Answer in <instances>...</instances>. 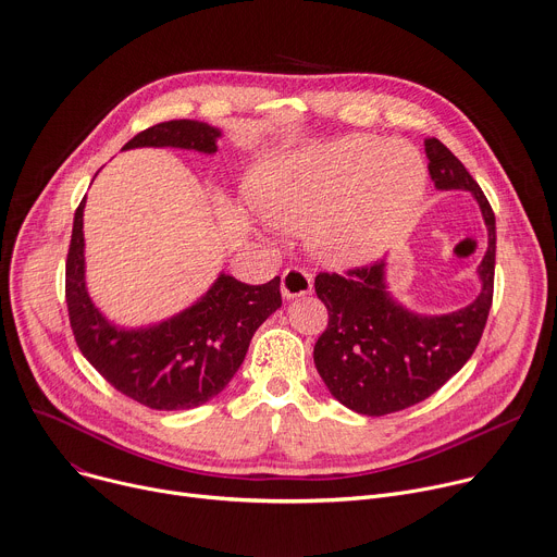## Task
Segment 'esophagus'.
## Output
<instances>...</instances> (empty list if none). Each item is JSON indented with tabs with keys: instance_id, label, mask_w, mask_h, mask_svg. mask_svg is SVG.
Returning a JSON list of instances; mask_svg holds the SVG:
<instances>
[{
	"instance_id": "1",
	"label": "esophagus",
	"mask_w": 557,
	"mask_h": 557,
	"mask_svg": "<svg viewBox=\"0 0 557 557\" xmlns=\"http://www.w3.org/2000/svg\"><path fill=\"white\" fill-rule=\"evenodd\" d=\"M313 290V275L301 269H286L282 273V297L295 299Z\"/></svg>"
}]
</instances>
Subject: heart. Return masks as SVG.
I'll return each instance as SVG.
<instances>
[{
    "instance_id": "heart-1",
    "label": "heart",
    "mask_w": 557,
    "mask_h": 557,
    "mask_svg": "<svg viewBox=\"0 0 557 557\" xmlns=\"http://www.w3.org/2000/svg\"><path fill=\"white\" fill-rule=\"evenodd\" d=\"M264 218L307 233L331 269L375 262L416 218L429 184L418 150L380 135H346L273 156L258 166Z\"/></svg>"
}]
</instances>
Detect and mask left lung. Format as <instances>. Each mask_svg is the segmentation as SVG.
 I'll use <instances>...</instances> for the list:
<instances>
[{
  "instance_id": "1",
  "label": "left lung",
  "mask_w": 557,
  "mask_h": 557,
  "mask_svg": "<svg viewBox=\"0 0 557 557\" xmlns=\"http://www.w3.org/2000/svg\"><path fill=\"white\" fill-rule=\"evenodd\" d=\"M437 190H469L486 224L488 246L478 267L480 293L450 313H420L391 290L388 262L320 273L315 293L329 309L313 360L331 395L360 416H386L433 395L458 373L482 337L495 271V215L465 164L435 137L424 139Z\"/></svg>"
}]
</instances>
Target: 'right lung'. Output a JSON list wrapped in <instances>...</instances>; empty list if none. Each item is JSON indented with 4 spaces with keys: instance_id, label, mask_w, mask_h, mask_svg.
Listing matches in <instances>:
<instances>
[{
    "instance_id": "add662e5",
    "label": "right lung",
    "mask_w": 557,
    "mask_h": 557,
    "mask_svg": "<svg viewBox=\"0 0 557 557\" xmlns=\"http://www.w3.org/2000/svg\"><path fill=\"white\" fill-rule=\"evenodd\" d=\"M222 131L197 120H171L137 133L122 150L180 148L215 156ZM84 207L73 220L66 260V305L84 358L120 393L156 411L195 409L220 395L242 367L262 322L282 307L280 277L262 286L220 271L215 282L180 313L139 326L109 320L86 284Z\"/></svg>"
}]
</instances>
